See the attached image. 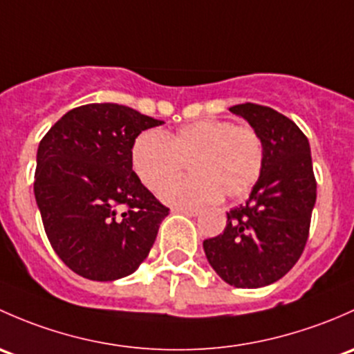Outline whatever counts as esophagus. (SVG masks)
Listing matches in <instances>:
<instances>
[{"label":"esophagus","mask_w":354,"mask_h":354,"mask_svg":"<svg viewBox=\"0 0 354 354\" xmlns=\"http://www.w3.org/2000/svg\"><path fill=\"white\" fill-rule=\"evenodd\" d=\"M176 211H180V213H185V214H191V216H198V214L201 213V209H198V207H184V206H177Z\"/></svg>","instance_id":"obj_1"}]
</instances>
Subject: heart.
I'll use <instances>...</instances> for the list:
<instances>
[{
    "mask_svg": "<svg viewBox=\"0 0 354 354\" xmlns=\"http://www.w3.org/2000/svg\"><path fill=\"white\" fill-rule=\"evenodd\" d=\"M189 163L194 176L176 182L162 198L177 206H194L223 198H240L256 185L264 167V145L254 127L203 119L163 136L155 129L138 134L131 165L141 184L158 192Z\"/></svg>",
    "mask_w": 354,
    "mask_h": 354,
    "instance_id": "b5f03b06",
    "label": "heart"
}]
</instances>
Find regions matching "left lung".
Returning <instances> with one entry per match:
<instances>
[{"instance_id":"1","label":"left lung","mask_w":354,"mask_h":354,"mask_svg":"<svg viewBox=\"0 0 354 354\" xmlns=\"http://www.w3.org/2000/svg\"><path fill=\"white\" fill-rule=\"evenodd\" d=\"M257 131L264 167L249 199L227 213L223 233L203 242L211 268L235 288L278 281L297 264L310 230L317 198L310 145L286 115L266 105L230 107Z\"/></svg>"}]
</instances>
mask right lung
Here are the masks:
<instances>
[{
	"mask_svg": "<svg viewBox=\"0 0 354 354\" xmlns=\"http://www.w3.org/2000/svg\"><path fill=\"white\" fill-rule=\"evenodd\" d=\"M160 124L126 105L86 104L41 140L35 201L54 252L76 274L112 281L150 254L169 207L134 174L131 147L141 131Z\"/></svg>",
	"mask_w": 354,
	"mask_h": 354,
	"instance_id": "add662e5",
	"label": "right lung"
}]
</instances>
